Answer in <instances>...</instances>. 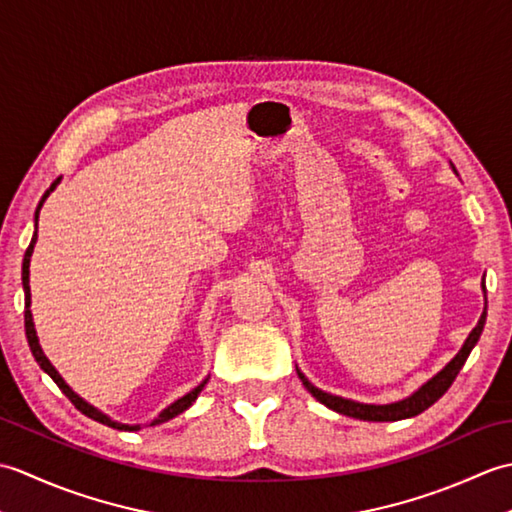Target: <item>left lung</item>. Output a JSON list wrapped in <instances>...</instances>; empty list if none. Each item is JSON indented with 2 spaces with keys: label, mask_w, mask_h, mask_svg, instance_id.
<instances>
[{
  "label": "left lung",
  "mask_w": 512,
  "mask_h": 512,
  "mask_svg": "<svg viewBox=\"0 0 512 512\" xmlns=\"http://www.w3.org/2000/svg\"><path fill=\"white\" fill-rule=\"evenodd\" d=\"M482 290L486 292L484 281H482ZM484 323H486V308L482 312L480 321H477V325L471 330L469 339L464 341L462 350L451 358V363L444 365L436 376H433L431 380H427V383H424L418 391H413L411 396L402 398L398 402H389V405H365V402H356V400H347V398H341V396H332V394H328V391H321L319 387H314L310 380L299 372V369H297V374L301 378L303 387H306L310 394L321 402V405L330 407L336 413H343V416L367 420V422H396V420L413 418V416H418V413H422L424 409H429L433 402L440 400L444 394H447V389L453 385L455 376L460 374V369L466 363V358H469L475 343L480 341V334L484 330Z\"/></svg>",
  "instance_id": "8db88e82"
}]
</instances>
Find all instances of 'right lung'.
Returning <instances> with one entry per match:
<instances>
[{
	"mask_svg": "<svg viewBox=\"0 0 512 512\" xmlns=\"http://www.w3.org/2000/svg\"><path fill=\"white\" fill-rule=\"evenodd\" d=\"M59 184V180L57 182H52V187L43 193V198H41V202H39V206H37V211H35V222H39V211H41V206H43V202H46V198L48 195L54 191V187H57ZM35 244H37V231H35V235H32V239H30V246H28V250H26V255H24V266H21V284H24V295H26V310H24V321H26V339H28V345H30V352H32V356H35V361L39 363V367L43 369V372H46L54 383H57V387L63 391L65 396H68V400L72 402V405L79 409L81 413H85V416L88 418H92V420H96V422H101V424H107V427H112V429H118V431H138L140 429V424H121V422H116V420H112L110 416H105L103 411H99L96 407H92L90 402H85L79 394H74V391L70 389V385L65 383V380L61 378V374L57 372V369H54V365L48 361V356L43 354V350H41V345H39V339H37V330H35V323H32V312H30V257H32V250H35ZM206 380L209 378H204L202 383L195 387V389H191L187 396H182V398H178L176 402H171V405L167 407V409H162L160 411V416L151 422V427H154V424H162V422H167V420H171V418H176L178 413H182L184 409H189L193 402H195V398L200 396V391L204 389V385H206Z\"/></svg>",
	"mask_w": 512,
	"mask_h": 512,
	"instance_id": "right-lung-1",
	"label": "right lung"
}]
</instances>
